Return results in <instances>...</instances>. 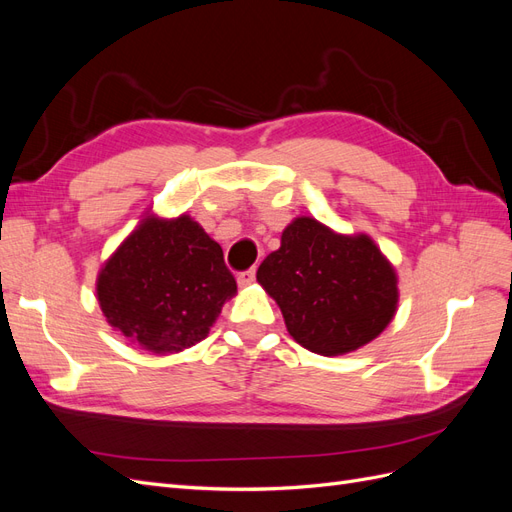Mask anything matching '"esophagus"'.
<instances>
[{
	"label": "esophagus",
	"mask_w": 512,
	"mask_h": 512,
	"mask_svg": "<svg viewBox=\"0 0 512 512\" xmlns=\"http://www.w3.org/2000/svg\"><path fill=\"white\" fill-rule=\"evenodd\" d=\"M254 280H256V269H247L237 275L239 286H250V284H254Z\"/></svg>",
	"instance_id": "esophagus-1"
}]
</instances>
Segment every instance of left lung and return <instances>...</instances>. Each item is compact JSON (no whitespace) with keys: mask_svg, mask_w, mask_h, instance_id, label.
<instances>
[{"mask_svg":"<svg viewBox=\"0 0 512 512\" xmlns=\"http://www.w3.org/2000/svg\"><path fill=\"white\" fill-rule=\"evenodd\" d=\"M256 280L280 305L294 342L322 356L369 344L397 312V275L378 245L314 218L284 228L280 250L262 260Z\"/></svg>","mask_w":512,"mask_h":512,"instance_id":"8db88e82","label":"left lung"}]
</instances>
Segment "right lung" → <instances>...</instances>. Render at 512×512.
<instances>
[{
	"mask_svg": "<svg viewBox=\"0 0 512 512\" xmlns=\"http://www.w3.org/2000/svg\"><path fill=\"white\" fill-rule=\"evenodd\" d=\"M237 282L215 243L190 215H145L104 262L96 294L106 322L156 354L205 339Z\"/></svg>",
	"mask_w": 512,
	"mask_h": 512,
	"instance_id": "add662e5",
	"label": "right lung"
}]
</instances>
